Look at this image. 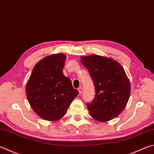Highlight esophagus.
I'll return each mask as SVG.
<instances>
[{"label":"esophagus","mask_w":154,"mask_h":154,"mask_svg":"<svg viewBox=\"0 0 154 154\" xmlns=\"http://www.w3.org/2000/svg\"><path fill=\"white\" fill-rule=\"evenodd\" d=\"M82 88H78V91H79V94H82Z\"/></svg>","instance_id":"esophagus-1"}]
</instances>
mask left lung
Returning a JSON list of instances; mask_svg holds the SVG:
<instances>
[{"label":"left lung","instance_id":"8db88e82","mask_svg":"<svg viewBox=\"0 0 154 154\" xmlns=\"http://www.w3.org/2000/svg\"><path fill=\"white\" fill-rule=\"evenodd\" d=\"M94 81L96 95L87 104L89 114L100 122L116 118L124 110L131 93L129 79L124 69L111 58L93 54L81 57Z\"/></svg>","mask_w":154,"mask_h":154}]
</instances>
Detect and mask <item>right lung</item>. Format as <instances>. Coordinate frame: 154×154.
Here are the masks:
<instances>
[{
    "label": "right lung",
    "mask_w": 154,
    "mask_h": 154,
    "mask_svg": "<svg viewBox=\"0 0 154 154\" xmlns=\"http://www.w3.org/2000/svg\"><path fill=\"white\" fill-rule=\"evenodd\" d=\"M66 55L47 56L36 64L26 83L27 100L33 111L46 121H57L65 116L79 92L63 74Z\"/></svg>",
    "instance_id": "right-lung-1"
}]
</instances>
